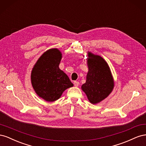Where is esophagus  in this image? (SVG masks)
<instances>
[{
    "mask_svg": "<svg viewBox=\"0 0 146 146\" xmlns=\"http://www.w3.org/2000/svg\"><path fill=\"white\" fill-rule=\"evenodd\" d=\"M74 86H75L77 87V86H78V85H79V82H77V81H75V82H74Z\"/></svg>",
    "mask_w": 146,
    "mask_h": 146,
    "instance_id": "esophagus-1",
    "label": "esophagus"
}]
</instances>
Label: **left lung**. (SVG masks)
<instances>
[{
  "instance_id": "obj_1",
  "label": "left lung",
  "mask_w": 146,
  "mask_h": 146,
  "mask_svg": "<svg viewBox=\"0 0 146 146\" xmlns=\"http://www.w3.org/2000/svg\"><path fill=\"white\" fill-rule=\"evenodd\" d=\"M88 72L86 83L81 88L92 104H97L111 94L114 87L113 77L108 63L102 57L88 52Z\"/></svg>"
}]
</instances>
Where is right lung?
Segmentation results:
<instances>
[{"mask_svg":"<svg viewBox=\"0 0 146 146\" xmlns=\"http://www.w3.org/2000/svg\"><path fill=\"white\" fill-rule=\"evenodd\" d=\"M62 54L57 48H50L39 57L31 72V83L36 94L47 102L60 98L63 92L74 86L59 68Z\"/></svg>","mask_w":146,"mask_h":146,"instance_id":"obj_1","label":"right lung"}]
</instances>
